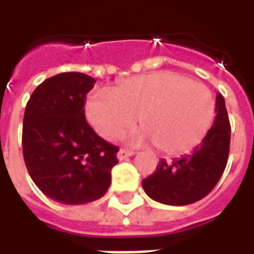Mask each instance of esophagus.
Here are the masks:
<instances>
[{
	"mask_svg": "<svg viewBox=\"0 0 254 254\" xmlns=\"http://www.w3.org/2000/svg\"><path fill=\"white\" fill-rule=\"evenodd\" d=\"M133 155H134V152H133V151H129V149L121 148L120 151H118L117 156H118V159H120V160H124V159H127L129 156H133Z\"/></svg>",
	"mask_w": 254,
	"mask_h": 254,
	"instance_id": "esophagus-1",
	"label": "esophagus"
}]
</instances>
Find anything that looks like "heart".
<instances>
[{"instance_id": "obj_1", "label": "heart", "mask_w": 254, "mask_h": 254, "mask_svg": "<svg viewBox=\"0 0 254 254\" xmlns=\"http://www.w3.org/2000/svg\"><path fill=\"white\" fill-rule=\"evenodd\" d=\"M92 127L109 140L130 129L138 118L134 140L154 143L162 154L184 155L194 149L212 127L215 102L204 84L176 72L127 78L110 95L95 92L87 100Z\"/></svg>"}]
</instances>
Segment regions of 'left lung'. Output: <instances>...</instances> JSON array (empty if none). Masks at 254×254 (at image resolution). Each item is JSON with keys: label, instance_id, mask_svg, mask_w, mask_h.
I'll return each mask as SVG.
<instances>
[{"label": "left lung", "instance_id": "obj_1", "mask_svg": "<svg viewBox=\"0 0 254 254\" xmlns=\"http://www.w3.org/2000/svg\"><path fill=\"white\" fill-rule=\"evenodd\" d=\"M215 121L200 145L180 159L159 160L154 174L143 180L145 193L167 205H188L212 190L223 174L230 152L229 114L224 98L216 95Z\"/></svg>", "mask_w": 254, "mask_h": 254}]
</instances>
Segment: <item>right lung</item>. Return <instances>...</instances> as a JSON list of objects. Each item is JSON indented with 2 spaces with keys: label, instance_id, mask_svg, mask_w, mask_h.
<instances>
[{
  "label": "right lung",
  "instance_id": "right-lung-1",
  "mask_svg": "<svg viewBox=\"0 0 254 254\" xmlns=\"http://www.w3.org/2000/svg\"><path fill=\"white\" fill-rule=\"evenodd\" d=\"M95 78L66 72L39 84L25 106L23 156L32 181L54 201L78 205L105 194L118 147L85 120V96Z\"/></svg>",
  "mask_w": 254,
  "mask_h": 254
}]
</instances>
